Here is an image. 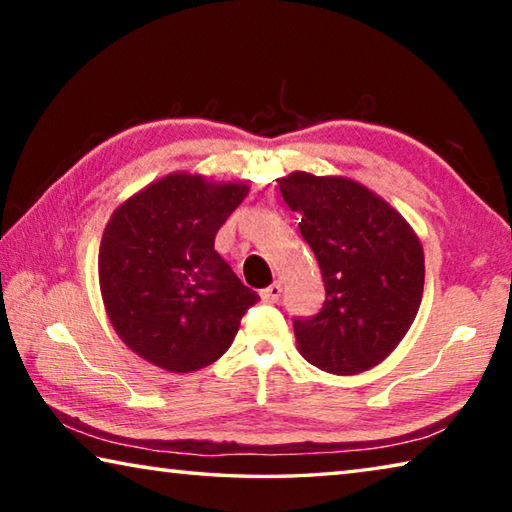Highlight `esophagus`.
Returning a JSON list of instances; mask_svg holds the SVG:
<instances>
[{"mask_svg": "<svg viewBox=\"0 0 512 512\" xmlns=\"http://www.w3.org/2000/svg\"><path fill=\"white\" fill-rule=\"evenodd\" d=\"M259 296H262V300L268 302V305H273V302H277V300H280V296H282V284L280 282L271 284V287L262 289V293H259Z\"/></svg>", "mask_w": 512, "mask_h": 512, "instance_id": "1", "label": "esophagus"}]
</instances>
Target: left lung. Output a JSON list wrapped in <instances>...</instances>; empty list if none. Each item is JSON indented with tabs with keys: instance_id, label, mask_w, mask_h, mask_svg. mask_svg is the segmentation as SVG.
Instances as JSON below:
<instances>
[{
	"instance_id": "obj_1",
	"label": "left lung",
	"mask_w": 512,
	"mask_h": 512,
	"mask_svg": "<svg viewBox=\"0 0 512 512\" xmlns=\"http://www.w3.org/2000/svg\"><path fill=\"white\" fill-rule=\"evenodd\" d=\"M325 282L316 316L293 320L298 352L332 375L384 361L418 316L424 250L409 221L366 185L293 171L277 178Z\"/></svg>"
}]
</instances>
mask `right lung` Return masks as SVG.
<instances>
[{
    "mask_svg": "<svg viewBox=\"0 0 512 512\" xmlns=\"http://www.w3.org/2000/svg\"><path fill=\"white\" fill-rule=\"evenodd\" d=\"M246 183L173 171L126 198L103 230L99 287L121 341L169 372L223 357L241 316L259 300L214 250Z\"/></svg>",
    "mask_w": 512,
    "mask_h": 512,
    "instance_id": "add662e5",
    "label": "right lung"
}]
</instances>
